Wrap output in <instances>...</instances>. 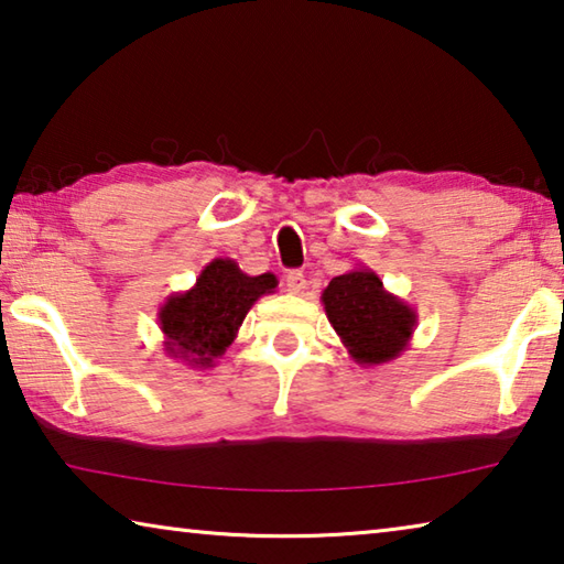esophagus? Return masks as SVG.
I'll return each instance as SVG.
<instances>
[{
    "label": "esophagus",
    "mask_w": 564,
    "mask_h": 564,
    "mask_svg": "<svg viewBox=\"0 0 564 564\" xmlns=\"http://www.w3.org/2000/svg\"><path fill=\"white\" fill-rule=\"evenodd\" d=\"M285 289L293 295H301L305 291V275L301 271H291L285 275Z\"/></svg>",
    "instance_id": "obj_1"
}]
</instances>
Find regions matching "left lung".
Returning <instances> with one entry per match:
<instances>
[{"label":"left lung","instance_id":"obj_1","mask_svg":"<svg viewBox=\"0 0 564 564\" xmlns=\"http://www.w3.org/2000/svg\"><path fill=\"white\" fill-rule=\"evenodd\" d=\"M323 308L358 366H383L408 348L417 326L415 308L386 291L368 265L336 275L321 293Z\"/></svg>","mask_w":564,"mask_h":564}]
</instances>
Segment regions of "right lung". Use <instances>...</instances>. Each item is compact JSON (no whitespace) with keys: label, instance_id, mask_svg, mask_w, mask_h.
Listing matches in <instances>:
<instances>
[{"label":"right lung","instance_id":"add662e5","mask_svg":"<svg viewBox=\"0 0 564 564\" xmlns=\"http://www.w3.org/2000/svg\"><path fill=\"white\" fill-rule=\"evenodd\" d=\"M273 273L248 275L234 259H214L188 291L171 293L159 308L169 358L191 368H214L238 336L251 305L273 293Z\"/></svg>","mask_w":564,"mask_h":564}]
</instances>
